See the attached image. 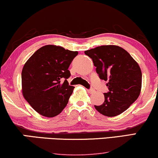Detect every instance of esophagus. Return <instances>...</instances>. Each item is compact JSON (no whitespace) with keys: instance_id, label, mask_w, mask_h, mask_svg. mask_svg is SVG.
Returning <instances> with one entry per match:
<instances>
[{"instance_id":"1","label":"esophagus","mask_w":158,"mask_h":158,"mask_svg":"<svg viewBox=\"0 0 158 158\" xmlns=\"http://www.w3.org/2000/svg\"><path fill=\"white\" fill-rule=\"evenodd\" d=\"M87 91H88L89 93H93V92L95 91V90H94V89H93V88H90V89H87Z\"/></svg>"}]
</instances>
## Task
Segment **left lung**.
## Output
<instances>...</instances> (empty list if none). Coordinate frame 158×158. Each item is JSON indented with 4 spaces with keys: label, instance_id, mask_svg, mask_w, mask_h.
I'll list each match as a JSON object with an SVG mask.
<instances>
[{
    "label": "left lung",
    "instance_id": "obj_1",
    "mask_svg": "<svg viewBox=\"0 0 158 158\" xmlns=\"http://www.w3.org/2000/svg\"><path fill=\"white\" fill-rule=\"evenodd\" d=\"M85 53L93 60L100 79L108 81L104 102L95 108L107 117L120 114L140 95L142 74L139 64L118 46H101Z\"/></svg>",
    "mask_w": 158,
    "mask_h": 158
}]
</instances>
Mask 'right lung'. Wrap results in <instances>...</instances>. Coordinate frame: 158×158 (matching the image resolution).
I'll list each match as a JSON object with an SVG mask.
<instances>
[{"label":"right lung","mask_w":158,"mask_h":158,"mask_svg":"<svg viewBox=\"0 0 158 158\" xmlns=\"http://www.w3.org/2000/svg\"><path fill=\"white\" fill-rule=\"evenodd\" d=\"M77 55V52L47 45L25 63L22 71L23 96L40 114L53 117L66 106L74 88L67 81L71 77L69 68Z\"/></svg>","instance_id":"add662e5"}]
</instances>
